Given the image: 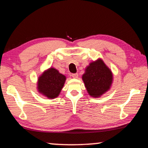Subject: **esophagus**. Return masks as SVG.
<instances>
[{
	"label": "esophagus",
	"mask_w": 148,
	"mask_h": 148,
	"mask_svg": "<svg viewBox=\"0 0 148 148\" xmlns=\"http://www.w3.org/2000/svg\"><path fill=\"white\" fill-rule=\"evenodd\" d=\"M71 76L72 77H74V78H77V77H78V74L77 73H74V74H71Z\"/></svg>",
	"instance_id": "obj_1"
}]
</instances>
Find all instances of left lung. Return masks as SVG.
Returning <instances> with one entry per match:
<instances>
[{
    "label": "left lung",
    "mask_w": 148,
    "mask_h": 148,
    "mask_svg": "<svg viewBox=\"0 0 148 148\" xmlns=\"http://www.w3.org/2000/svg\"><path fill=\"white\" fill-rule=\"evenodd\" d=\"M88 93L98 97L110 89L112 82V74L102 60L90 63L82 76Z\"/></svg>",
    "instance_id": "obj_1"
}]
</instances>
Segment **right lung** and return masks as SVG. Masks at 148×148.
<instances>
[{"label":"right lung","mask_w":148,"mask_h":148,"mask_svg":"<svg viewBox=\"0 0 148 148\" xmlns=\"http://www.w3.org/2000/svg\"><path fill=\"white\" fill-rule=\"evenodd\" d=\"M66 77L57 70L51 68L39 77L38 89L40 92L49 99H54L59 95L64 86Z\"/></svg>","instance_id":"1"}]
</instances>
